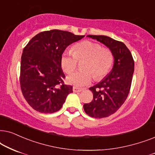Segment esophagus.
Wrapping results in <instances>:
<instances>
[{
  "mask_svg": "<svg viewBox=\"0 0 155 155\" xmlns=\"http://www.w3.org/2000/svg\"><path fill=\"white\" fill-rule=\"evenodd\" d=\"M82 90H83V88H79V87H76V86H74V87H73V91H74V93H78V92H81Z\"/></svg>",
  "mask_w": 155,
  "mask_h": 155,
  "instance_id": "obj_1",
  "label": "esophagus"
}]
</instances>
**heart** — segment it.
<instances>
[{"label":"heart","mask_w":155,"mask_h":155,"mask_svg":"<svg viewBox=\"0 0 155 155\" xmlns=\"http://www.w3.org/2000/svg\"><path fill=\"white\" fill-rule=\"evenodd\" d=\"M86 59L85 71H76L68 76L67 81L76 86L91 83L93 75L97 80L102 79L112 69L114 57L112 51L104 49L101 45L91 41H82L74 45L71 50L67 49L61 57V66L67 74H71L77 67L78 61Z\"/></svg>","instance_id":"obj_1"}]
</instances>
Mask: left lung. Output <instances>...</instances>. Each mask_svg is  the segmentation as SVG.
<instances>
[{
  "label": "left lung",
  "instance_id": "obj_1",
  "mask_svg": "<svg viewBox=\"0 0 155 155\" xmlns=\"http://www.w3.org/2000/svg\"><path fill=\"white\" fill-rule=\"evenodd\" d=\"M87 37L104 44L114 57L112 71L100 83L89 88L94 98L91 103L84 105L86 114L95 118H103L115 113L126 100L133 79L134 59L122 42L104 35H89Z\"/></svg>",
  "mask_w": 155,
  "mask_h": 155
}]
</instances>
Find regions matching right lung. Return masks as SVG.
Segmentation results:
<instances>
[{
  "label": "right lung",
  "mask_w": 155,
  "mask_h": 155,
  "mask_svg": "<svg viewBox=\"0 0 155 155\" xmlns=\"http://www.w3.org/2000/svg\"><path fill=\"white\" fill-rule=\"evenodd\" d=\"M84 35L59 30L40 32L24 47L20 63V88L26 101L42 113L60 110L72 86L66 85L61 67L65 49Z\"/></svg>",
  "instance_id": "1"
}]
</instances>
